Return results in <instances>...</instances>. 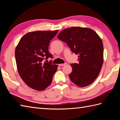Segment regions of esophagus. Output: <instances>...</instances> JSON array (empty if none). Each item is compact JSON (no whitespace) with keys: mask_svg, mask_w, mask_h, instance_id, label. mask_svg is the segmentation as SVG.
<instances>
[{"mask_svg":"<svg viewBox=\"0 0 120 120\" xmlns=\"http://www.w3.org/2000/svg\"><path fill=\"white\" fill-rule=\"evenodd\" d=\"M65 64H67V63H63V64H59V65L60 67H63V66L65 65Z\"/></svg>","mask_w":120,"mask_h":120,"instance_id":"1","label":"esophagus"}]
</instances>
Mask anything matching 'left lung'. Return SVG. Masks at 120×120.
<instances>
[{
	"label": "left lung",
	"mask_w": 120,
	"mask_h": 120,
	"mask_svg": "<svg viewBox=\"0 0 120 120\" xmlns=\"http://www.w3.org/2000/svg\"><path fill=\"white\" fill-rule=\"evenodd\" d=\"M58 38L67 43L78 56V63H73L71 80L80 87L88 86L98 77L104 61L102 41L90 28L73 27L63 30Z\"/></svg>",
	"instance_id": "1"
}]
</instances>
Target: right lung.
<instances>
[{
    "instance_id": "1",
    "label": "right lung",
    "mask_w": 120,
    "mask_h": 120,
    "mask_svg": "<svg viewBox=\"0 0 120 120\" xmlns=\"http://www.w3.org/2000/svg\"><path fill=\"white\" fill-rule=\"evenodd\" d=\"M55 31H36L27 33L20 40L15 48L18 72L30 88L43 91L52 82L58 65L43 59L52 58L48 52L50 40L57 34Z\"/></svg>"
}]
</instances>
